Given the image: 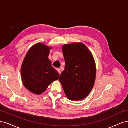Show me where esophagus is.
<instances>
[{
	"instance_id": "obj_1",
	"label": "esophagus",
	"mask_w": 128,
	"mask_h": 128,
	"mask_svg": "<svg viewBox=\"0 0 128 128\" xmlns=\"http://www.w3.org/2000/svg\"><path fill=\"white\" fill-rule=\"evenodd\" d=\"M57 71H58V72L60 73V72H61V71H60V68H57Z\"/></svg>"
}]
</instances>
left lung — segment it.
I'll use <instances>...</instances> for the list:
<instances>
[{
	"label": "left lung",
	"instance_id": "8db88e82",
	"mask_svg": "<svg viewBox=\"0 0 128 128\" xmlns=\"http://www.w3.org/2000/svg\"><path fill=\"white\" fill-rule=\"evenodd\" d=\"M65 70L60 81L66 96L71 100L86 97L94 84L96 64L92 52L82 43L64 44L62 47Z\"/></svg>",
	"mask_w": 128,
	"mask_h": 128
}]
</instances>
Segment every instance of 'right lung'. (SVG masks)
Masks as SVG:
<instances>
[{
  "instance_id": "add662e5",
  "label": "right lung",
  "mask_w": 128,
  "mask_h": 128,
  "mask_svg": "<svg viewBox=\"0 0 128 128\" xmlns=\"http://www.w3.org/2000/svg\"><path fill=\"white\" fill-rule=\"evenodd\" d=\"M51 47L42 43L34 45L28 51L21 66L24 86L30 92L40 94L53 81L58 80L60 74L52 65L48 56Z\"/></svg>"
}]
</instances>
